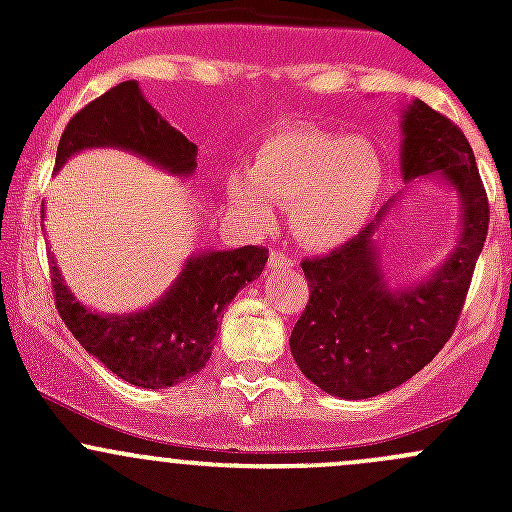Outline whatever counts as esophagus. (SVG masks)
Returning <instances> with one entry per match:
<instances>
[{"instance_id": "obj_1", "label": "esophagus", "mask_w": 512, "mask_h": 512, "mask_svg": "<svg viewBox=\"0 0 512 512\" xmlns=\"http://www.w3.org/2000/svg\"><path fill=\"white\" fill-rule=\"evenodd\" d=\"M289 267H294V260L287 255H280V252H272L270 255V270H289Z\"/></svg>"}]
</instances>
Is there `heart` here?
<instances>
[{"label": "heart", "mask_w": 512, "mask_h": 512, "mask_svg": "<svg viewBox=\"0 0 512 512\" xmlns=\"http://www.w3.org/2000/svg\"><path fill=\"white\" fill-rule=\"evenodd\" d=\"M227 198L252 223L270 225L272 203L289 205L292 235L312 250H334L364 230L384 190V160L364 136L282 126L232 170Z\"/></svg>", "instance_id": "1"}]
</instances>
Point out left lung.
<instances>
[{"label":"left lung","instance_id":"1","mask_svg":"<svg viewBox=\"0 0 512 512\" xmlns=\"http://www.w3.org/2000/svg\"><path fill=\"white\" fill-rule=\"evenodd\" d=\"M401 178H436L458 203V237L423 280H391L381 262V230L404 193L327 257L304 260L309 302L289 337L312 384L339 399L379 396L409 381L453 334L488 235V198L461 128L423 101L401 111Z\"/></svg>","mask_w":512,"mask_h":512}]
</instances>
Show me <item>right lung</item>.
<instances>
[{
	"label": "right lung",
	"mask_w": 512,
	"mask_h": 512,
	"mask_svg": "<svg viewBox=\"0 0 512 512\" xmlns=\"http://www.w3.org/2000/svg\"><path fill=\"white\" fill-rule=\"evenodd\" d=\"M91 148L128 151L175 178H190L198 168V146L160 116L138 81L113 86L71 118L56 148V170ZM265 262L267 250L257 245L193 252L156 302L128 314H103L81 304L54 257L51 285L61 319L86 352L128 384L168 389L208 364L220 314L262 275Z\"/></svg>",
	"instance_id": "add662e5"
}]
</instances>
